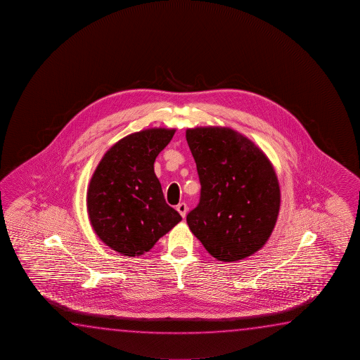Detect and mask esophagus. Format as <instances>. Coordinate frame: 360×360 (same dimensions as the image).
Returning a JSON list of instances; mask_svg holds the SVG:
<instances>
[{
  "label": "esophagus",
  "instance_id": "1",
  "mask_svg": "<svg viewBox=\"0 0 360 360\" xmlns=\"http://www.w3.org/2000/svg\"><path fill=\"white\" fill-rule=\"evenodd\" d=\"M176 210L184 218V217L186 215V213H188V205H186L185 202H180V204L176 207Z\"/></svg>",
  "mask_w": 360,
  "mask_h": 360
}]
</instances>
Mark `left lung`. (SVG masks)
Returning a JSON list of instances; mask_svg holds the SVG:
<instances>
[{
	"label": "left lung",
	"mask_w": 360,
	"mask_h": 360,
	"mask_svg": "<svg viewBox=\"0 0 360 360\" xmlns=\"http://www.w3.org/2000/svg\"><path fill=\"white\" fill-rule=\"evenodd\" d=\"M200 180V200L186 217L190 231L218 261L252 256L267 242L280 210V185L258 147L231 128L186 131Z\"/></svg>",
	"instance_id": "8db88e82"
}]
</instances>
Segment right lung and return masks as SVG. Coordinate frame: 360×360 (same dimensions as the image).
I'll list each match as a JSON object with an SVG mask.
<instances>
[{
	"label": "right lung",
	"instance_id": "right-lung-1",
	"mask_svg": "<svg viewBox=\"0 0 360 360\" xmlns=\"http://www.w3.org/2000/svg\"><path fill=\"white\" fill-rule=\"evenodd\" d=\"M175 129L150 128L128 134L98 164L86 209L99 239L127 257L140 256L181 220L165 201L153 164Z\"/></svg>",
	"mask_w": 360,
	"mask_h": 360
}]
</instances>
